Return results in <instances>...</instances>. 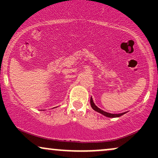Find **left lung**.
Here are the masks:
<instances>
[{"label": "left lung", "instance_id": "obj_1", "mask_svg": "<svg viewBox=\"0 0 158 158\" xmlns=\"http://www.w3.org/2000/svg\"><path fill=\"white\" fill-rule=\"evenodd\" d=\"M90 106H91L92 108H93L94 110H96V111L102 114V115L106 116V117H112V118H113V117H120V116L123 115L124 114H126V112H124V113H122V114H110V113H108V112L104 111V110H101L100 108H98V107L96 106L95 104H94L92 97H90Z\"/></svg>", "mask_w": 158, "mask_h": 158}]
</instances>
